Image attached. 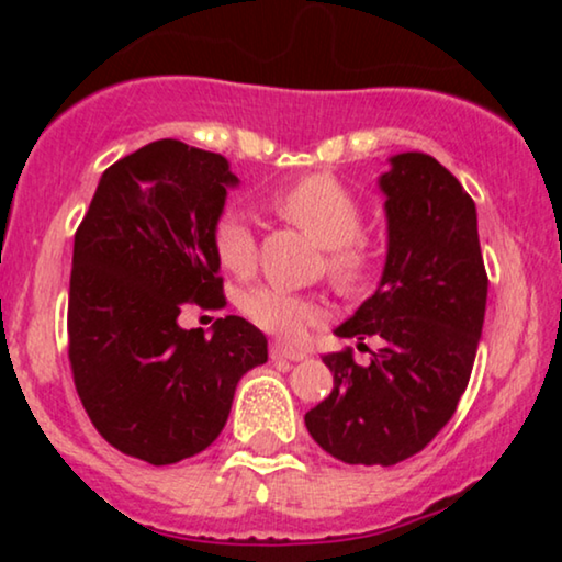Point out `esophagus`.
Instances as JSON below:
<instances>
[{
  "label": "esophagus",
  "mask_w": 562,
  "mask_h": 562,
  "mask_svg": "<svg viewBox=\"0 0 562 562\" xmlns=\"http://www.w3.org/2000/svg\"><path fill=\"white\" fill-rule=\"evenodd\" d=\"M271 358L273 360H294V363H299V360L306 358V352L296 350V348H289V345H283V342H273L271 345Z\"/></svg>",
  "instance_id": "1"
}]
</instances>
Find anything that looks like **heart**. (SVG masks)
Listing matches in <instances>:
<instances>
[{"label":"heart","instance_id":"obj_1","mask_svg":"<svg viewBox=\"0 0 562 562\" xmlns=\"http://www.w3.org/2000/svg\"><path fill=\"white\" fill-rule=\"evenodd\" d=\"M273 204L283 217L325 245L327 268L340 286H356L366 279L373 263V245L366 235H360L363 210L335 176H304L281 189L273 196ZM212 248L222 268L237 276L250 273L256 266L258 245L248 214L237 206L222 210L212 225ZM243 312L258 327L283 337H299L306 327L325 319V306L317 299L271 283L248 291L243 299Z\"/></svg>","mask_w":562,"mask_h":562}]
</instances>
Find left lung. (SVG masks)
<instances>
[{
    "instance_id": "obj_1",
    "label": "left lung",
    "mask_w": 562,
    "mask_h": 562,
    "mask_svg": "<svg viewBox=\"0 0 562 562\" xmlns=\"http://www.w3.org/2000/svg\"><path fill=\"white\" fill-rule=\"evenodd\" d=\"M381 173L389 250L381 283L337 337H381L371 363L322 360L335 389L304 414L314 442L350 465H396L448 425L471 379L488 276L473 199L427 153H398Z\"/></svg>"
}]
</instances>
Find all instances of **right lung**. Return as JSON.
Wrapping results in <instances>:
<instances>
[{
	"label": "right lung",
	"mask_w": 562,
	"mask_h": 562,
	"mask_svg": "<svg viewBox=\"0 0 562 562\" xmlns=\"http://www.w3.org/2000/svg\"><path fill=\"white\" fill-rule=\"evenodd\" d=\"M237 187L227 158L156 140L99 179L74 237L68 360L91 425L112 448L171 465L217 440L268 340L220 317L212 337L183 329L187 304L222 310L212 225Z\"/></svg>",
	"instance_id": "add662e5"
}]
</instances>
